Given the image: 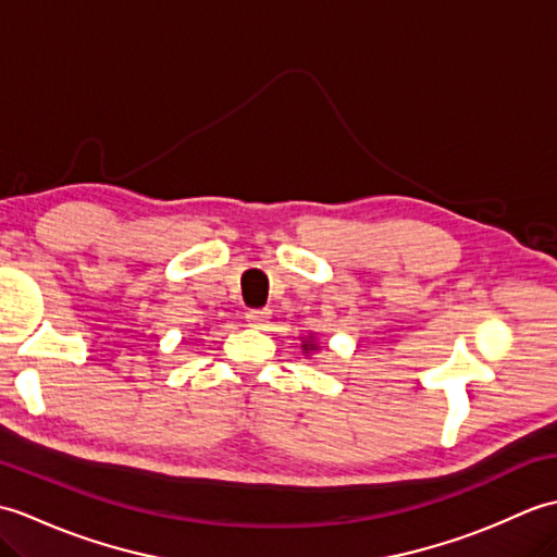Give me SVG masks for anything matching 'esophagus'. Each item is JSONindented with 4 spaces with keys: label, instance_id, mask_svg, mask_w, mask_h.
I'll return each mask as SVG.
<instances>
[{
    "label": "esophagus",
    "instance_id": "obj_1",
    "mask_svg": "<svg viewBox=\"0 0 557 557\" xmlns=\"http://www.w3.org/2000/svg\"><path fill=\"white\" fill-rule=\"evenodd\" d=\"M246 321L253 327H265L270 321V309H251L246 311Z\"/></svg>",
    "mask_w": 557,
    "mask_h": 557
}]
</instances>
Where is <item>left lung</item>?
<instances>
[{
  "label": "left lung",
  "instance_id": "8db88e82",
  "mask_svg": "<svg viewBox=\"0 0 557 557\" xmlns=\"http://www.w3.org/2000/svg\"><path fill=\"white\" fill-rule=\"evenodd\" d=\"M301 349H304V354H311V351H315V349H318V345H315V342H313L311 337H306V339H304V345H301Z\"/></svg>",
  "mask_w": 557,
  "mask_h": 557
}]
</instances>
